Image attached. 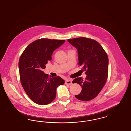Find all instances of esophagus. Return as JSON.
I'll return each instance as SVG.
<instances>
[{
    "mask_svg": "<svg viewBox=\"0 0 131 131\" xmlns=\"http://www.w3.org/2000/svg\"><path fill=\"white\" fill-rule=\"evenodd\" d=\"M72 81L71 80H69V79H67L66 80V81H65V84H66L71 85V84H72Z\"/></svg>",
    "mask_w": 131,
    "mask_h": 131,
    "instance_id": "34e87169",
    "label": "esophagus"
}]
</instances>
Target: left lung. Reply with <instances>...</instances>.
Returning a JSON list of instances; mask_svg holds the SVG:
<instances>
[{
	"label": "left lung",
	"mask_w": 131,
	"mask_h": 131,
	"mask_svg": "<svg viewBox=\"0 0 131 131\" xmlns=\"http://www.w3.org/2000/svg\"><path fill=\"white\" fill-rule=\"evenodd\" d=\"M78 52V65L85 71L86 77L73 81L82 87L81 92L75 95L78 100H92L104 86L108 76V58L105 50L98 42L90 38L79 37L68 39Z\"/></svg>",
	"instance_id": "8db88e82"
}]
</instances>
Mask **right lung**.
I'll use <instances>...</instances> for the list:
<instances>
[{"mask_svg":"<svg viewBox=\"0 0 131 131\" xmlns=\"http://www.w3.org/2000/svg\"><path fill=\"white\" fill-rule=\"evenodd\" d=\"M65 40L42 38L29 44L19 58L20 81L26 93L33 102L40 105H47L56 97V88L65 81L60 77L49 78L43 70L57 48Z\"/></svg>","mask_w":131,"mask_h":131,"instance_id":"right-lung-1","label":"right lung"}]
</instances>
